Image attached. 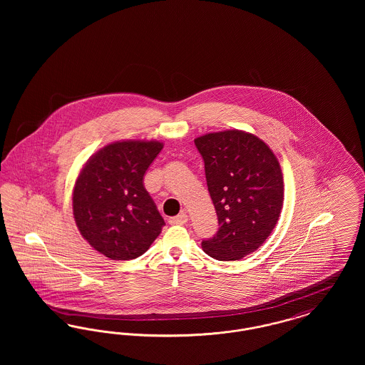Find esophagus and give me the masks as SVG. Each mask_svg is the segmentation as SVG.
<instances>
[{"instance_id":"obj_1","label":"esophagus","mask_w":365,"mask_h":365,"mask_svg":"<svg viewBox=\"0 0 365 365\" xmlns=\"http://www.w3.org/2000/svg\"><path fill=\"white\" fill-rule=\"evenodd\" d=\"M187 220H189L187 213H186V212H182V213H179L178 216L170 219V225H185V223H187Z\"/></svg>"}]
</instances>
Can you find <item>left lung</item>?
Instances as JSON below:
<instances>
[{"label": "left lung", "instance_id": "left-lung-1", "mask_svg": "<svg viewBox=\"0 0 365 365\" xmlns=\"http://www.w3.org/2000/svg\"><path fill=\"white\" fill-rule=\"evenodd\" d=\"M205 164L219 231L201 243L219 261H235L257 250L277 226L283 205L278 158L259 137L227 130L194 139Z\"/></svg>", "mask_w": 365, "mask_h": 365}]
</instances>
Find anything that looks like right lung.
Masks as SVG:
<instances>
[{
  "label": "right lung",
  "mask_w": 365,
  "mask_h": 365,
  "mask_svg": "<svg viewBox=\"0 0 365 365\" xmlns=\"http://www.w3.org/2000/svg\"><path fill=\"white\" fill-rule=\"evenodd\" d=\"M157 140H119L87 160L72 194L82 237L110 260L142 256L165 225L143 186V175L161 152Z\"/></svg>",
  "instance_id": "add662e5"
}]
</instances>
